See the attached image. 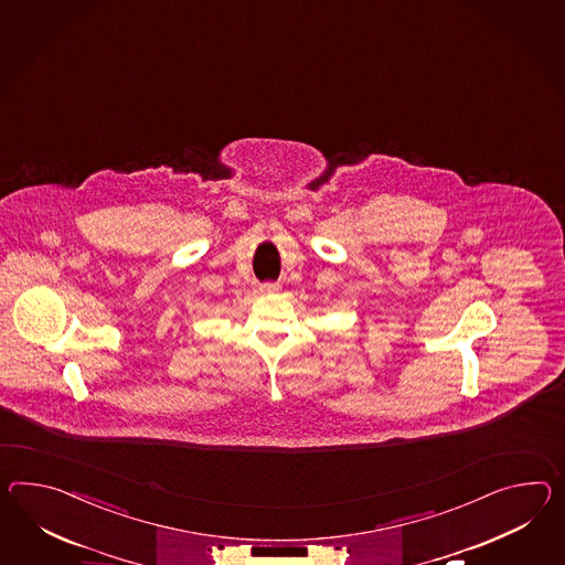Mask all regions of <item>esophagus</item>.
<instances>
[{"label": "esophagus", "instance_id": "34e87169", "mask_svg": "<svg viewBox=\"0 0 565 565\" xmlns=\"http://www.w3.org/2000/svg\"><path fill=\"white\" fill-rule=\"evenodd\" d=\"M276 289V284H263L262 288H259V291H262V294H274Z\"/></svg>", "mask_w": 565, "mask_h": 565}]
</instances>
